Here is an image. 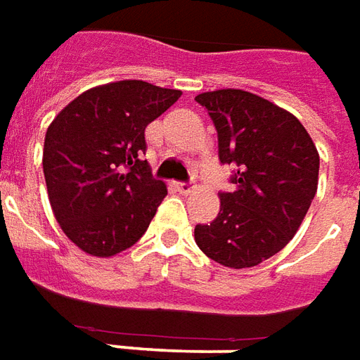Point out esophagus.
Segmentation results:
<instances>
[{
    "label": "esophagus",
    "mask_w": 360,
    "mask_h": 360,
    "mask_svg": "<svg viewBox=\"0 0 360 360\" xmlns=\"http://www.w3.org/2000/svg\"><path fill=\"white\" fill-rule=\"evenodd\" d=\"M176 188H178V192L180 193H190L193 190V184L192 182H178Z\"/></svg>",
    "instance_id": "1"
}]
</instances>
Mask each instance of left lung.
I'll list each match as a JSON object with an SVG mask.
<instances>
[{
	"instance_id": "8db88e82",
	"label": "left lung",
	"mask_w": 360,
	"mask_h": 360,
	"mask_svg": "<svg viewBox=\"0 0 360 360\" xmlns=\"http://www.w3.org/2000/svg\"><path fill=\"white\" fill-rule=\"evenodd\" d=\"M213 120L219 160L234 168L221 211L195 225L200 250L221 266L254 267L295 236L318 190L320 157L290 112L240 89L195 96Z\"/></svg>"
}]
</instances>
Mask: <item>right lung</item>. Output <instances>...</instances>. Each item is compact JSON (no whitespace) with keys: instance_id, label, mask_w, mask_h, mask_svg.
Instances as JSON below:
<instances>
[{"instance_id":"right-lung-1","label":"right lung","mask_w":360,"mask_h":360,"mask_svg":"<svg viewBox=\"0 0 360 360\" xmlns=\"http://www.w3.org/2000/svg\"><path fill=\"white\" fill-rule=\"evenodd\" d=\"M180 91L118 81L79 94L48 127L42 153L56 221L79 248L110 257L134 246L167 195L153 178L145 127Z\"/></svg>"}]
</instances>
